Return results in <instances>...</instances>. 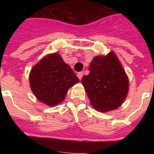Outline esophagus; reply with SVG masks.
<instances>
[{"mask_svg":"<svg viewBox=\"0 0 154 154\" xmlns=\"http://www.w3.org/2000/svg\"><path fill=\"white\" fill-rule=\"evenodd\" d=\"M77 77H78V78H79L80 80L82 79V77H83V72H78V73H77Z\"/></svg>","mask_w":154,"mask_h":154,"instance_id":"esophagus-1","label":"esophagus"}]
</instances>
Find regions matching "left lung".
Listing matches in <instances>:
<instances>
[{
  "label": "left lung",
  "instance_id": "left-lung-1",
  "mask_svg": "<svg viewBox=\"0 0 154 154\" xmlns=\"http://www.w3.org/2000/svg\"><path fill=\"white\" fill-rule=\"evenodd\" d=\"M89 70L82 83L92 106L103 112L120 107L126 98L129 82L116 53L94 57Z\"/></svg>",
  "mask_w": 154,
  "mask_h": 154
}]
</instances>
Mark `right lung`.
<instances>
[{
    "label": "right lung",
    "mask_w": 154,
    "mask_h": 154,
    "mask_svg": "<svg viewBox=\"0 0 154 154\" xmlns=\"http://www.w3.org/2000/svg\"><path fill=\"white\" fill-rule=\"evenodd\" d=\"M29 78L34 96L48 106L62 102L69 88L79 82L69 65L57 53L42 57L32 68Z\"/></svg>",
    "instance_id": "add662e5"
}]
</instances>
